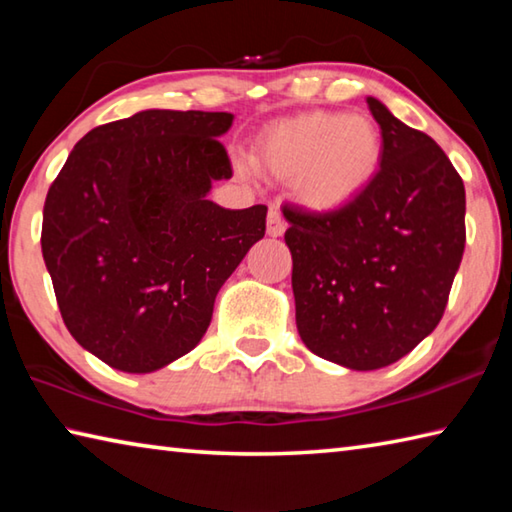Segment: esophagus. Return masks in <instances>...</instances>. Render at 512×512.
Returning <instances> with one entry per match:
<instances>
[{
    "instance_id": "obj_1",
    "label": "esophagus",
    "mask_w": 512,
    "mask_h": 512,
    "mask_svg": "<svg viewBox=\"0 0 512 512\" xmlns=\"http://www.w3.org/2000/svg\"><path fill=\"white\" fill-rule=\"evenodd\" d=\"M284 230H287V221L282 219L280 210H271L266 216V232L271 237H282Z\"/></svg>"
}]
</instances>
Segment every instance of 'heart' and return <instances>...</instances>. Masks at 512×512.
I'll return each instance as SVG.
<instances>
[{"label": "heart", "instance_id": "1", "mask_svg": "<svg viewBox=\"0 0 512 512\" xmlns=\"http://www.w3.org/2000/svg\"><path fill=\"white\" fill-rule=\"evenodd\" d=\"M384 151L379 126L366 115L307 112L266 128L253 164L277 180H293L302 205L339 210L375 178Z\"/></svg>", "mask_w": 512, "mask_h": 512}]
</instances>
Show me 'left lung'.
<instances>
[{
    "label": "left lung",
    "instance_id": "8db88e82",
    "mask_svg": "<svg viewBox=\"0 0 512 512\" xmlns=\"http://www.w3.org/2000/svg\"><path fill=\"white\" fill-rule=\"evenodd\" d=\"M379 171L348 205H284L302 343L352 370L391 366L445 314L465 250V187L445 151L368 97Z\"/></svg>",
    "mask_w": 512,
    "mask_h": 512
}]
</instances>
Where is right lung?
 <instances>
[{
	"label": "right lung",
	"mask_w": 512,
	"mask_h": 512,
	"mask_svg": "<svg viewBox=\"0 0 512 512\" xmlns=\"http://www.w3.org/2000/svg\"><path fill=\"white\" fill-rule=\"evenodd\" d=\"M230 112L142 110L92 128L51 183L42 257L79 345L124 372L194 350L214 298L266 232V205L207 201L232 178Z\"/></svg>",
	"instance_id": "right-lung-1"
}]
</instances>
